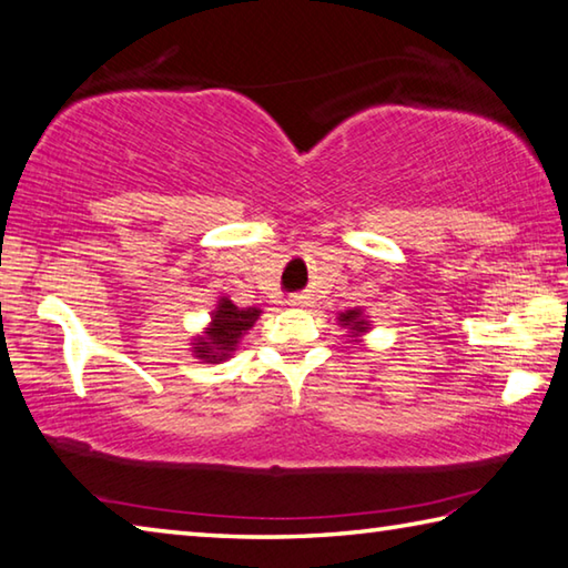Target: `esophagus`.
<instances>
[{
    "label": "esophagus",
    "instance_id": "esophagus-1",
    "mask_svg": "<svg viewBox=\"0 0 568 568\" xmlns=\"http://www.w3.org/2000/svg\"><path fill=\"white\" fill-rule=\"evenodd\" d=\"M306 304V296H294L292 300V306H304Z\"/></svg>",
    "mask_w": 568,
    "mask_h": 568
}]
</instances>
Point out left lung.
<instances>
[{
    "label": "left lung",
    "mask_w": 568,
    "mask_h": 568,
    "mask_svg": "<svg viewBox=\"0 0 568 568\" xmlns=\"http://www.w3.org/2000/svg\"><path fill=\"white\" fill-rule=\"evenodd\" d=\"M339 322H342V326H346V329H352L354 336H359V334L369 329V322L364 320L362 310H349V312L339 314Z\"/></svg>",
    "instance_id": "8db88e82"
}]
</instances>
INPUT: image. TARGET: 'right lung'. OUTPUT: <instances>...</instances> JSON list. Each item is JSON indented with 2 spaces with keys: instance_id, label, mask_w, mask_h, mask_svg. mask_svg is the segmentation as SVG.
Returning <instances> with one entry per match:
<instances>
[{
  "instance_id": "obj_1",
  "label": "right lung",
  "mask_w": 568,
  "mask_h": 568,
  "mask_svg": "<svg viewBox=\"0 0 568 568\" xmlns=\"http://www.w3.org/2000/svg\"><path fill=\"white\" fill-rule=\"evenodd\" d=\"M258 314H262V310H256V306L239 310L232 300L222 296L216 310L212 312V322H209L206 332L192 342V352L196 359H202L206 364H219L229 359L232 352H236L239 339H242L258 320Z\"/></svg>"
}]
</instances>
